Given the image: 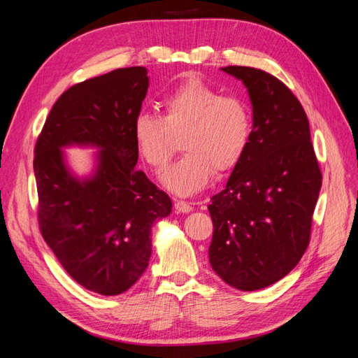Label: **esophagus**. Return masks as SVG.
Masks as SVG:
<instances>
[{"label": "esophagus", "mask_w": 358, "mask_h": 358, "mask_svg": "<svg viewBox=\"0 0 358 358\" xmlns=\"http://www.w3.org/2000/svg\"><path fill=\"white\" fill-rule=\"evenodd\" d=\"M192 209H194L192 206L187 201H182V200L175 201V210L178 213H189V212H192Z\"/></svg>", "instance_id": "esophagus-1"}]
</instances>
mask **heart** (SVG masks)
<instances>
[{
	"mask_svg": "<svg viewBox=\"0 0 358 358\" xmlns=\"http://www.w3.org/2000/svg\"><path fill=\"white\" fill-rule=\"evenodd\" d=\"M162 115L140 113L133 122L138 157L155 171L164 170L176 152L173 136L185 150L162 176L178 196L201 191L213 175L222 176L241 164L252 137V113L245 100L222 95L199 74H187L161 101Z\"/></svg>",
	"mask_w": 358,
	"mask_h": 358,
	"instance_id": "b5f03b06",
	"label": "heart"
}]
</instances>
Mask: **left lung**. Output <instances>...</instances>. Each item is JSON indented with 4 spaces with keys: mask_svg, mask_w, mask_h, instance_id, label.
Returning a JSON list of instances; mask_svg holds the SVG:
<instances>
[{
    "mask_svg": "<svg viewBox=\"0 0 358 358\" xmlns=\"http://www.w3.org/2000/svg\"><path fill=\"white\" fill-rule=\"evenodd\" d=\"M222 71L246 86L254 124L241 164L210 199L209 262L224 282L254 291L282 279L305 254L322 175L308 116L288 86L252 67Z\"/></svg>",
    "mask_w": 358,
    "mask_h": 358,
    "instance_id": "left-lung-1",
    "label": "left lung"
}]
</instances>
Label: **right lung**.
<instances>
[{
    "label": "right lung",
    "instance_id": "obj_1",
    "mask_svg": "<svg viewBox=\"0 0 358 358\" xmlns=\"http://www.w3.org/2000/svg\"><path fill=\"white\" fill-rule=\"evenodd\" d=\"M149 86L145 67L117 69L71 86L46 119L34 149L38 227L66 272L103 296L133 287L149 264L155 221L171 200L136 164L133 122ZM100 147L91 178H74L61 147Z\"/></svg>",
    "mask_w": 358,
    "mask_h": 358
}]
</instances>
